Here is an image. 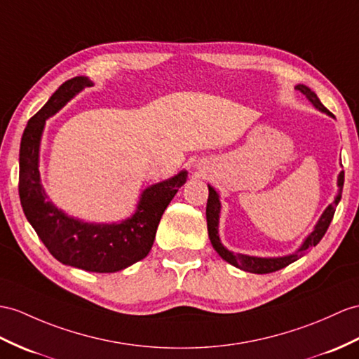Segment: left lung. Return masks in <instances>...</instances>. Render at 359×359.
I'll return each instance as SVG.
<instances>
[{
  "label": "left lung",
  "instance_id": "8db88e82",
  "mask_svg": "<svg viewBox=\"0 0 359 359\" xmlns=\"http://www.w3.org/2000/svg\"><path fill=\"white\" fill-rule=\"evenodd\" d=\"M295 90H299L303 95H306L313 107H316L318 111L327 114V116H332V112H329L325 104L320 102L317 97V94L313 93L311 88H308L306 85L299 83L295 86ZM335 118V117H334ZM338 194L334 199V203L329 204L326 207L325 212L320 216L318 222L313 226V230L311 234L306 236V239L302 242V245L297 248L294 252L287 256H280V257H257V256H248V255H241V252H233L230 250H226L222 242L219 239V215H221V201L217 191L208 184V201H207V208H205V215H207V229H208V238L210 242H212L213 248L216 250L217 255H219L225 262H229L230 265L239 268L242 271H247V273H255V274H268V273H274V271L282 269L287 265H291L292 262L299 260L303 257L306 252H308L312 247H316L317 243L323 239V236L327 231L329 225L332 222V217H334L335 208L341 199V194H343V186H344V172L341 170L338 175Z\"/></svg>",
  "mask_w": 359,
  "mask_h": 359
}]
</instances>
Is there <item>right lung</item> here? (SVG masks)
Listing matches in <instances>:
<instances>
[{
	"label": "right lung",
	"instance_id": "add662e5",
	"mask_svg": "<svg viewBox=\"0 0 359 359\" xmlns=\"http://www.w3.org/2000/svg\"><path fill=\"white\" fill-rule=\"evenodd\" d=\"M93 85L85 76L69 79L29 120L20 147V199L27 221L60 264L90 273H117L149 255L164 210L184 186L187 170L144 189L135 213L120 222H83L51 203L39 175V147L46 120Z\"/></svg>",
	"mask_w": 359,
	"mask_h": 359
}]
</instances>
